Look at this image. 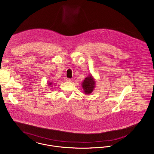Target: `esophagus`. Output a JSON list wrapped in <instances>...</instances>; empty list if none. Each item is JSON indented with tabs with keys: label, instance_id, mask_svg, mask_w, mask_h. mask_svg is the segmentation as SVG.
Listing matches in <instances>:
<instances>
[{
	"label": "esophagus",
	"instance_id": "esophagus-1",
	"mask_svg": "<svg viewBox=\"0 0 154 154\" xmlns=\"http://www.w3.org/2000/svg\"><path fill=\"white\" fill-rule=\"evenodd\" d=\"M72 79H66V81L67 82H72Z\"/></svg>",
	"mask_w": 154,
	"mask_h": 154
}]
</instances>
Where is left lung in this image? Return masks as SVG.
<instances>
[{
    "label": "left lung",
    "mask_w": 154,
    "mask_h": 154,
    "mask_svg": "<svg viewBox=\"0 0 154 154\" xmlns=\"http://www.w3.org/2000/svg\"><path fill=\"white\" fill-rule=\"evenodd\" d=\"M95 85V81L94 78L90 75L86 77L82 82V87L84 90V92L86 94H90L94 90Z\"/></svg>",
    "instance_id": "1"
}]
</instances>
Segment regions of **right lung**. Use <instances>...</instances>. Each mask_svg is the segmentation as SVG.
Masks as SVG:
<instances>
[{
    "label": "right lung",
    "mask_w": 154,
    "mask_h": 154,
    "mask_svg": "<svg viewBox=\"0 0 154 154\" xmlns=\"http://www.w3.org/2000/svg\"><path fill=\"white\" fill-rule=\"evenodd\" d=\"M48 85H49V86H51V85H52V82H51L48 83Z\"/></svg>",
    "instance_id": "1"
}]
</instances>
